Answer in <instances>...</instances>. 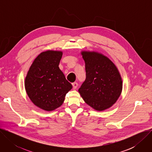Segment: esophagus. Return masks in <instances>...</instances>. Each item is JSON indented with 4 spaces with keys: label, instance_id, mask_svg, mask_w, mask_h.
<instances>
[{
    "label": "esophagus",
    "instance_id": "1",
    "mask_svg": "<svg viewBox=\"0 0 152 152\" xmlns=\"http://www.w3.org/2000/svg\"><path fill=\"white\" fill-rule=\"evenodd\" d=\"M72 85H73V88L74 89H76V88L77 87L78 84H77V82H74V83H72Z\"/></svg>",
    "mask_w": 152,
    "mask_h": 152
}]
</instances>
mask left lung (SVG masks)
Masks as SVG:
<instances>
[{
  "label": "left lung",
  "instance_id": "obj_1",
  "mask_svg": "<svg viewBox=\"0 0 152 152\" xmlns=\"http://www.w3.org/2000/svg\"><path fill=\"white\" fill-rule=\"evenodd\" d=\"M85 63L86 79L79 93L86 104L96 111L111 107L122 91V79L115 64L96 52H81Z\"/></svg>",
  "mask_w": 152,
  "mask_h": 152
}]
</instances>
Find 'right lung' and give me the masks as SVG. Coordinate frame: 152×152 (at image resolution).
<instances>
[{
  "label": "right lung",
  "mask_w": 152,
  "mask_h": 152,
  "mask_svg": "<svg viewBox=\"0 0 152 152\" xmlns=\"http://www.w3.org/2000/svg\"><path fill=\"white\" fill-rule=\"evenodd\" d=\"M61 51L47 50L34 61L25 78V90L33 103L47 111L55 110L64 102L72 88L59 68Z\"/></svg>",
  "instance_id": "right-lung-1"
}]
</instances>
